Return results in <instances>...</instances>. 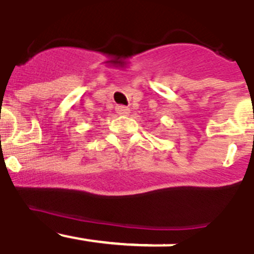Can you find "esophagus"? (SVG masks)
I'll use <instances>...</instances> for the list:
<instances>
[{"mask_svg": "<svg viewBox=\"0 0 254 254\" xmlns=\"http://www.w3.org/2000/svg\"><path fill=\"white\" fill-rule=\"evenodd\" d=\"M117 113L120 114V116H127L129 113V108L125 107V105H117L116 107Z\"/></svg>", "mask_w": 254, "mask_h": 254, "instance_id": "obj_1", "label": "esophagus"}]
</instances>
